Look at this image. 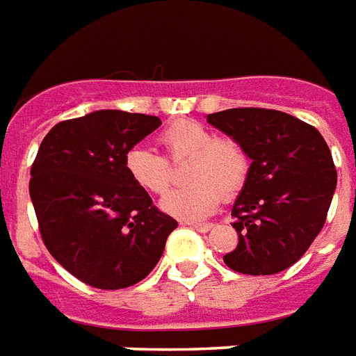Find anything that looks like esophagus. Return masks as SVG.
Here are the masks:
<instances>
[{"label":"esophagus","instance_id":"obj_1","mask_svg":"<svg viewBox=\"0 0 356 356\" xmlns=\"http://www.w3.org/2000/svg\"><path fill=\"white\" fill-rule=\"evenodd\" d=\"M184 225L191 227V229H195V231H199V232H208L213 227L212 223H189V221H186Z\"/></svg>","mask_w":356,"mask_h":356}]
</instances>
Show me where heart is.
<instances>
[{
  "instance_id": "heart-1",
  "label": "heart",
  "mask_w": 356,
  "mask_h": 356,
  "mask_svg": "<svg viewBox=\"0 0 356 356\" xmlns=\"http://www.w3.org/2000/svg\"><path fill=\"white\" fill-rule=\"evenodd\" d=\"M163 148L170 161L189 159L184 170L186 188L175 189L161 200L163 212L186 221L208 218L218 208L221 195L231 199L244 188L250 175V156L238 140L218 138L207 125L193 120H178L161 133ZM131 180L152 195L170 188L172 170L163 156L135 146L125 154Z\"/></svg>"
}]
</instances>
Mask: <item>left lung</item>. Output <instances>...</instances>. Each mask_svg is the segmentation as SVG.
Instances as JSON below:
<instances>
[{
	"label": "left lung",
	"mask_w": 356,
	"mask_h": 356,
	"mask_svg": "<svg viewBox=\"0 0 356 356\" xmlns=\"http://www.w3.org/2000/svg\"><path fill=\"white\" fill-rule=\"evenodd\" d=\"M208 124L238 140L250 175L232 207L238 245L223 261L250 276L289 268L319 234L336 189V167L314 125L270 108H229Z\"/></svg>",
	"instance_id": "1"
}]
</instances>
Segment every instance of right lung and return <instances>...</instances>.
I'll list each match as a JSON object with an SVG mask.
<instances>
[{"instance_id": "right-lung-1", "label": "right lung", "mask_w": 356, "mask_h": 356, "mask_svg": "<svg viewBox=\"0 0 356 356\" xmlns=\"http://www.w3.org/2000/svg\"><path fill=\"white\" fill-rule=\"evenodd\" d=\"M161 125L157 116L95 111L56 124L29 180L50 255L80 282L124 289L148 276L178 223L131 180L125 154Z\"/></svg>"}]
</instances>
